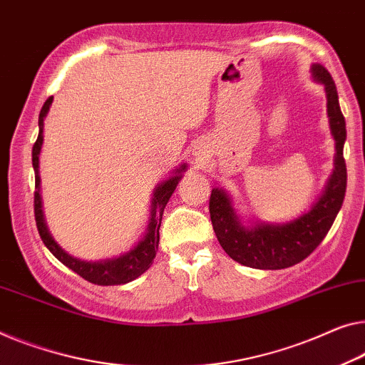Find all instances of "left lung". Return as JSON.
Segmentation results:
<instances>
[{
	"label": "left lung",
	"mask_w": 365,
	"mask_h": 365,
	"mask_svg": "<svg viewBox=\"0 0 365 365\" xmlns=\"http://www.w3.org/2000/svg\"><path fill=\"white\" fill-rule=\"evenodd\" d=\"M312 73L313 78L324 86L329 128L336 140L334 170L312 210L290 222H255L249 227L242 225L225 190L213 188L211 192L210 216L217 241L231 259L247 267L279 270L302 262L322 244L344 201L347 170L342 149L346 140V121L339 108L338 90L323 65L314 63Z\"/></svg>",
	"instance_id": "8db88e82"
}]
</instances>
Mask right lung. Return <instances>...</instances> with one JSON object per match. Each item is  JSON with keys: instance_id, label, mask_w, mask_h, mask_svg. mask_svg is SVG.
I'll return each instance as SVG.
<instances>
[{"instance_id": "obj_1", "label": "right lung", "mask_w": 365, "mask_h": 365, "mask_svg": "<svg viewBox=\"0 0 365 365\" xmlns=\"http://www.w3.org/2000/svg\"><path fill=\"white\" fill-rule=\"evenodd\" d=\"M53 98H47V101L43 103L41 114H39V135L32 148V167L36 172V192H34V216H36V225L37 231L42 242L46 244V247L51 251L56 257L61 260L63 265H67L68 269H72L75 274H78L81 279L91 282L95 285H121L128 284V282L138 279L139 275H143L152 265V260L155 257L157 249H159V230L162 222V215H164L165 205L170 200L173 190L177 188L178 182L182 178V172H185L187 165H182L177 168L175 175L168 177L167 180L162 182L159 187L155 188L154 198H152L150 206V220L148 225V231H145L144 237L130 249V251L124 252L119 257L105 259V260H96V262H86L77 257L67 254L58 244L53 241V237L48 232L46 226V220H43L42 213V200H41V177H39V154L42 148V128H43V118L47 116L48 108L52 105Z\"/></svg>"}]
</instances>
